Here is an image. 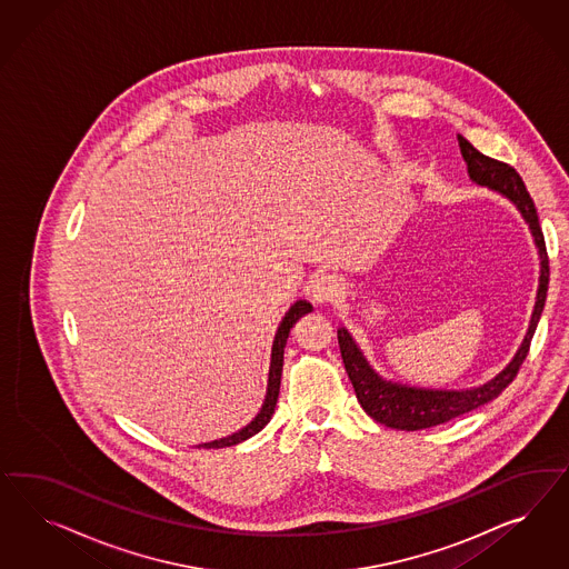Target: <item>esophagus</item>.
Listing matches in <instances>:
<instances>
[{
  "instance_id": "34e87169",
  "label": "esophagus",
  "mask_w": 569,
  "mask_h": 569,
  "mask_svg": "<svg viewBox=\"0 0 569 569\" xmlns=\"http://www.w3.org/2000/svg\"><path fill=\"white\" fill-rule=\"evenodd\" d=\"M345 290V283L338 276H331V273H323V276L317 277L310 286V293H312V300L317 305H329L333 300H338L342 296Z\"/></svg>"
}]
</instances>
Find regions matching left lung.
<instances>
[{"label": "left lung", "mask_w": 569, "mask_h": 569, "mask_svg": "<svg viewBox=\"0 0 569 569\" xmlns=\"http://www.w3.org/2000/svg\"><path fill=\"white\" fill-rule=\"evenodd\" d=\"M457 139H459L461 156L466 160L469 179L476 186L497 191L499 196L507 198L530 227V233L535 238L536 250H538V259H540L535 310L530 317L528 331L517 348L513 359L507 362L495 378L463 390L419 388V386L381 378L371 367V362L365 359L361 348L355 342L350 331L346 328L338 329V345L342 352L346 373L352 381V388L357 392V400L361 402L362 411L371 419L383 423L386 428H395V430L415 431L433 428V426L447 423L459 415L469 413L499 397L500 392L513 381L521 362L528 357L530 342L545 309L547 290H549V257H547L545 236L538 223L535 202L526 190L521 177L509 164L478 152L463 136H457Z\"/></svg>", "instance_id": "8db88e82"}]
</instances>
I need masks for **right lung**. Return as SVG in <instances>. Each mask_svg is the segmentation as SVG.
Instances as JSON below:
<instances>
[{
  "label": "right lung",
  "mask_w": 569,
  "mask_h": 569,
  "mask_svg": "<svg viewBox=\"0 0 569 569\" xmlns=\"http://www.w3.org/2000/svg\"><path fill=\"white\" fill-rule=\"evenodd\" d=\"M312 310V305L307 300H296L290 310L286 312V317L281 319L279 328L276 331V340H273V348H271V367H269V379H267V395L262 400V407H260L257 417L243 426L241 430L233 431L224 438L219 440H212V442H204V445H198V447L204 448H224L233 447V445H240L243 440L252 438L254 433H259L276 413L277 397H279V386H281V371H283V348L288 342V336H290V329L296 326V321L300 317H305L307 312Z\"/></svg>",
  "instance_id": "add662e5"
}]
</instances>
